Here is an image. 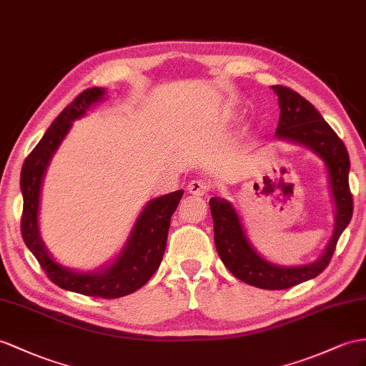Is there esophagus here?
<instances>
[{
    "label": "esophagus",
    "instance_id": "obj_1",
    "mask_svg": "<svg viewBox=\"0 0 366 366\" xmlns=\"http://www.w3.org/2000/svg\"><path fill=\"white\" fill-rule=\"evenodd\" d=\"M187 190H189L190 194H194V196H202L207 193L210 190V185L202 181V179H193L189 182V185H187Z\"/></svg>",
    "mask_w": 366,
    "mask_h": 366
}]
</instances>
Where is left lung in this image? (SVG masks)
Returning a JSON list of instances; mask_svg holds the SVG:
<instances>
[{"label": "left lung", "mask_w": 366, "mask_h": 366, "mask_svg": "<svg viewBox=\"0 0 366 366\" xmlns=\"http://www.w3.org/2000/svg\"><path fill=\"white\" fill-rule=\"evenodd\" d=\"M278 96L280 122L275 137L311 149L322 159L327 176V187L334 204V229L322 255L312 263L281 266L264 258L252 244L247 230L235 205L224 198H212L214 246L230 272L261 289H287L322 274L330 264L343 230L352 217V196L350 192V156L334 129L326 124L312 103L285 86H270Z\"/></svg>", "instance_id": "8db88e82"}]
</instances>
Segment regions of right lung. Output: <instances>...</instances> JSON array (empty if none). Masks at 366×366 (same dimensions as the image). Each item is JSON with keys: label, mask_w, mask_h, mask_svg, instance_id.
Listing matches in <instances>:
<instances>
[{"label": "right lung", "mask_w": 366, "mask_h": 366, "mask_svg": "<svg viewBox=\"0 0 366 366\" xmlns=\"http://www.w3.org/2000/svg\"><path fill=\"white\" fill-rule=\"evenodd\" d=\"M108 91L105 88H89L74 99L46 131L41 140L27 156L21 168L20 189L23 193L21 235L24 244L48 274L52 283L71 292L88 297L119 298L142 287L153 277L161 264L170 219L177 209L184 190H176L149 199L134 222L133 229L119 254L92 270L72 269L59 263L40 233V201L46 172L54 154L76 120L85 117L88 111L103 102Z\"/></svg>", "instance_id": "obj_1"}]
</instances>
